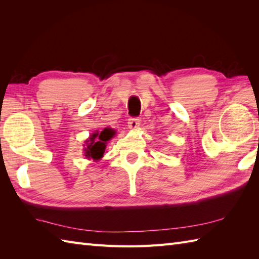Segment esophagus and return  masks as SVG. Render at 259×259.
<instances>
[{"label": "esophagus", "instance_id": "34e87169", "mask_svg": "<svg viewBox=\"0 0 259 259\" xmlns=\"http://www.w3.org/2000/svg\"><path fill=\"white\" fill-rule=\"evenodd\" d=\"M140 125V120L138 118H130L128 120V126L130 129H137Z\"/></svg>", "mask_w": 259, "mask_h": 259}]
</instances>
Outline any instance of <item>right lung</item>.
I'll return each instance as SVG.
<instances>
[{
	"mask_svg": "<svg viewBox=\"0 0 259 259\" xmlns=\"http://www.w3.org/2000/svg\"><path fill=\"white\" fill-rule=\"evenodd\" d=\"M115 135V131L111 128H104L102 131H96L90 136V138L85 141L84 156L88 159L99 160L103 157L106 150L107 142Z\"/></svg>",
	"mask_w": 259,
	"mask_h": 259,
	"instance_id": "right-lung-1",
	"label": "right lung"
}]
</instances>
